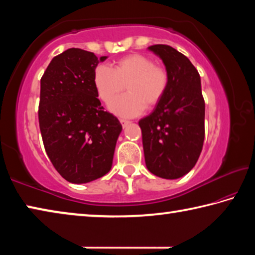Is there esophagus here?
<instances>
[{
  "label": "esophagus",
  "mask_w": 255,
  "mask_h": 255,
  "mask_svg": "<svg viewBox=\"0 0 255 255\" xmlns=\"http://www.w3.org/2000/svg\"><path fill=\"white\" fill-rule=\"evenodd\" d=\"M120 123H122V126L125 128V127H127L129 124H130V122H129V120H127V119H120Z\"/></svg>",
  "instance_id": "34e87169"
}]
</instances>
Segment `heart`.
Segmentation results:
<instances>
[{
    "mask_svg": "<svg viewBox=\"0 0 255 255\" xmlns=\"http://www.w3.org/2000/svg\"><path fill=\"white\" fill-rule=\"evenodd\" d=\"M94 86L99 98L109 103L125 89L128 93L110 103V110L122 117H135L146 106L153 108L165 96L170 83L169 72L154 64L148 56L130 54L117 59L114 68L99 65L94 71Z\"/></svg>",
    "mask_w": 255,
    "mask_h": 255,
    "instance_id": "obj_1",
    "label": "heart"
}]
</instances>
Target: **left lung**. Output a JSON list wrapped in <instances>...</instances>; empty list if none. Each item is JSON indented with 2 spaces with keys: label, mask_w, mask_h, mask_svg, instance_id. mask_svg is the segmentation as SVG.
<instances>
[{
  "label": "left lung",
  "mask_w": 255,
  "mask_h": 255,
  "mask_svg": "<svg viewBox=\"0 0 255 255\" xmlns=\"http://www.w3.org/2000/svg\"><path fill=\"white\" fill-rule=\"evenodd\" d=\"M169 72L165 96L139 120L145 163L150 173L178 179L196 165L205 139V100L200 75L183 54L167 45H153Z\"/></svg>",
  "instance_id": "8db88e82"
}]
</instances>
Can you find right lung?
<instances>
[{
    "instance_id": "obj_1",
    "label": "right lung",
    "mask_w": 255,
    "mask_h": 255,
    "mask_svg": "<svg viewBox=\"0 0 255 255\" xmlns=\"http://www.w3.org/2000/svg\"><path fill=\"white\" fill-rule=\"evenodd\" d=\"M106 58L70 48L51 59L40 80L42 141L56 171L68 182H91L111 169L123 127L103 110L93 81L99 62Z\"/></svg>"
}]
</instances>
